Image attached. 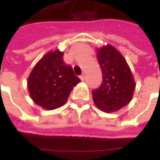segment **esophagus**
<instances>
[{
  "mask_svg": "<svg viewBox=\"0 0 160 160\" xmlns=\"http://www.w3.org/2000/svg\"><path fill=\"white\" fill-rule=\"evenodd\" d=\"M80 80H85V74H84V73H82V74H81V75L80 76Z\"/></svg>",
  "mask_w": 160,
  "mask_h": 160,
  "instance_id": "1",
  "label": "esophagus"
}]
</instances>
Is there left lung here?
I'll use <instances>...</instances> for the list:
<instances>
[{"label": "left lung", "mask_w": 160, "mask_h": 160, "mask_svg": "<svg viewBox=\"0 0 160 160\" xmlns=\"http://www.w3.org/2000/svg\"><path fill=\"white\" fill-rule=\"evenodd\" d=\"M103 81L92 90L95 105L106 113L118 111L132 99L135 83L127 62L118 49L108 44L98 49Z\"/></svg>", "instance_id": "1"}]
</instances>
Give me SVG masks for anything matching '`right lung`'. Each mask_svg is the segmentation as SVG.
<instances>
[{
  "instance_id": "obj_1",
  "label": "right lung",
  "mask_w": 160,
  "mask_h": 160,
  "mask_svg": "<svg viewBox=\"0 0 160 160\" xmlns=\"http://www.w3.org/2000/svg\"><path fill=\"white\" fill-rule=\"evenodd\" d=\"M80 80L70 65L63 61V53L56 49L47 53L37 63L28 78L30 96L45 110L62 106L71 91Z\"/></svg>"
}]
</instances>
